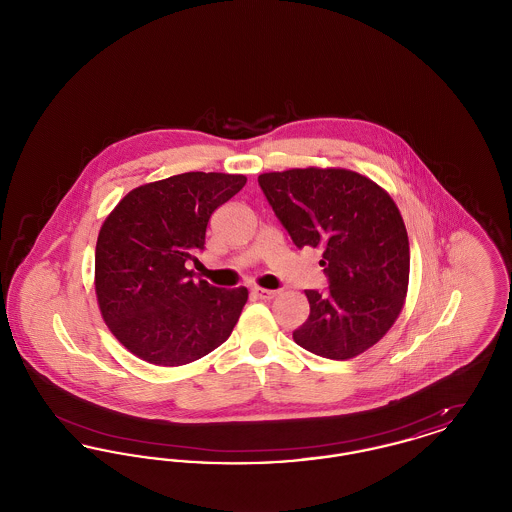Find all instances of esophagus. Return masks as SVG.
Segmentation results:
<instances>
[{
  "label": "esophagus",
  "mask_w": 512,
  "mask_h": 512,
  "mask_svg": "<svg viewBox=\"0 0 512 512\" xmlns=\"http://www.w3.org/2000/svg\"><path fill=\"white\" fill-rule=\"evenodd\" d=\"M251 293L257 297V299H274L276 297V290H265V288H259V286H255V288H251Z\"/></svg>",
  "instance_id": "34e87169"
}]
</instances>
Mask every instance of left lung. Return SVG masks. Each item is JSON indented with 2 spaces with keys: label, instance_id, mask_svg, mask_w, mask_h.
<instances>
[{
  "label": "left lung",
  "instance_id": "8db88e82",
  "mask_svg": "<svg viewBox=\"0 0 512 512\" xmlns=\"http://www.w3.org/2000/svg\"><path fill=\"white\" fill-rule=\"evenodd\" d=\"M259 186L293 244L320 247L328 290H305L309 318L293 340L324 359L345 361L382 340L409 286V238L390 195L345 169H292Z\"/></svg>",
  "mask_w": 512,
  "mask_h": 512
}]
</instances>
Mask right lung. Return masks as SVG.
<instances>
[{"instance_id": "add662e5", "label": "right lung", "mask_w": 512, "mask_h": 512, "mask_svg": "<svg viewBox=\"0 0 512 512\" xmlns=\"http://www.w3.org/2000/svg\"><path fill=\"white\" fill-rule=\"evenodd\" d=\"M247 178L184 172L124 195L96 245V293L105 324L151 365L194 363L230 338L245 288L194 282L186 263L205 249L211 215Z\"/></svg>"}]
</instances>
